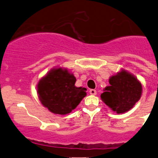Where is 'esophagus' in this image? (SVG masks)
Wrapping results in <instances>:
<instances>
[{
    "label": "esophagus",
    "instance_id": "1",
    "mask_svg": "<svg viewBox=\"0 0 158 158\" xmlns=\"http://www.w3.org/2000/svg\"><path fill=\"white\" fill-rule=\"evenodd\" d=\"M89 93H90L91 95H95L97 94V92L96 90H95V89H90V90H89Z\"/></svg>",
    "mask_w": 158,
    "mask_h": 158
}]
</instances>
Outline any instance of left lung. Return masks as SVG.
Wrapping results in <instances>:
<instances>
[{"label": "left lung", "mask_w": 158, "mask_h": 158, "mask_svg": "<svg viewBox=\"0 0 158 158\" xmlns=\"http://www.w3.org/2000/svg\"><path fill=\"white\" fill-rule=\"evenodd\" d=\"M110 85L103 89L101 98L117 114H123L134 107L142 94V85L133 74L122 69L109 78Z\"/></svg>", "instance_id": "8db88e82"}]
</instances>
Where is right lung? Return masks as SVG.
Listing matches in <instances>:
<instances>
[{"mask_svg": "<svg viewBox=\"0 0 158 158\" xmlns=\"http://www.w3.org/2000/svg\"><path fill=\"white\" fill-rule=\"evenodd\" d=\"M76 81L66 68H52L36 85L41 104L54 114H69L86 95V89L76 87Z\"/></svg>", "mask_w": 158, "mask_h": 158, "instance_id": "obj_1", "label": "right lung"}]
</instances>
